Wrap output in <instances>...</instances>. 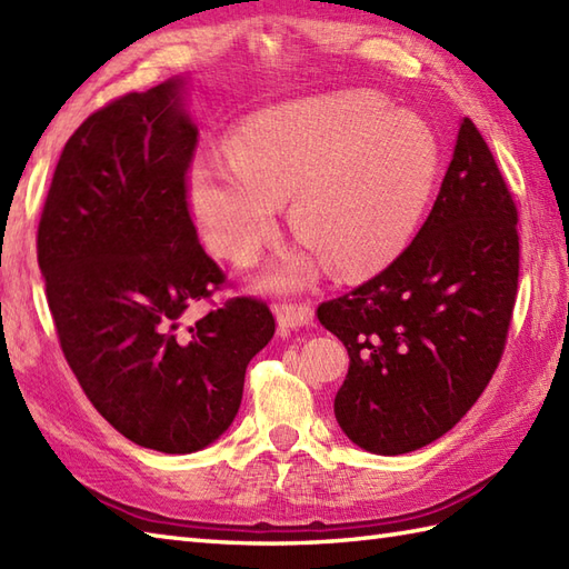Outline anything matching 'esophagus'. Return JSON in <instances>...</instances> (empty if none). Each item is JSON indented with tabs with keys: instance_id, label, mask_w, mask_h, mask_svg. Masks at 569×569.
Masks as SVG:
<instances>
[{
	"instance_id": "34e87169",
	"label": "esophagus",
	"mask_w": 569,
	"mask_h": 569,
	"mask_svg": "<svg viewBox=\"0 0 569 569\" xmlns=\"http://www.w3.org/2000/svg\"><path fill=\"white\" fill-rule=\"evenodd\" d=\"M276 320H278V330L286 335V332L310 325L312 308L308 303H281L276 308Z\"/></svg>"
}]
</instances>
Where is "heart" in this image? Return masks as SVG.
Listing matches in <instances>:
<instances>
[{
	"mask_svg": "<svg viewBox=\"0 0 569 569\" xmlns=\"http://www.w3.org/2000/svg\"><path fill=\"white\" fill-rule=\"evenodd\" d=\"M438 178V143L420 119L367 90L271 107L237 131L234 156L202 153L190 166V210L217 257L251 266L291 200L308 244L266 276L298 291L325 261L340 276L389 263L413 239Z\"/></svg>",
	"mask_w": 569,
	"mask_h": 569,
	"instance_id": "b5f03b06",
	"label": "heart"
}]
</instances>
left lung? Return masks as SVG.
Masks as SVG:
<instances>
[{
  "label": "left lung",
  "mask_w": 569,
  "mask_h": 569,
  "mask_svg": "<svg viewBox=\"0 0 569 569\" xmlns=\"http://www.w3.org/2000/svg\"><path fill=\"white\" fill-rule=\"evenodd\" d=\"M518 210L469 117L416 239L369 281L318 306L349 352L335 418L355 445L403 455L452 430L485 393L518 293Z\"/></svg>",
  "instance_id": "left-lung-1"
}]
</instances>
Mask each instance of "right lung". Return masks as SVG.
<instances>
[{
  "label": "right lung",
  "instance_id": "obj_1",
  "mask_svg": "<svg viewBox=\"0 0 569 569\" xmlns=\"http://www.w3.org/2000/svg\"><path fill=\"white\" fill-rule=\"evenodd\" d=\"M180 78L127 92L68 139L36 234L68 367L98 413L141 447L188 455L232 426L249 361L276 332L257 298L186 310L227 276L198 241L188 168L198 129Z\"/></svg>",
  "mask_w": 569,
  "mask_h": 569
}]
</instances>
